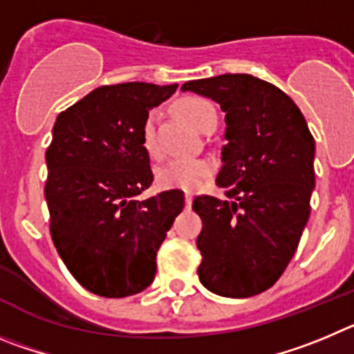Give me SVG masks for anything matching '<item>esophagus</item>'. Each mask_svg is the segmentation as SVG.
Returning a JSON list of instances; mask_svg holds the SVG:
<instances>
[{
	"instance_id": "obj_1",
	"label": "esophagus",
	"mask_w": 354,
	"mask_h": 354,
	"mask_svg": "<svg viewBox=\"0 0 354 354\" xmlns=\"http://www.w3.org/2000/svg\"><path fill=\"white\" fill-rule=\"evenodd\" d=\"M192 201H194V196L192 194H185V205H187V208H190V206H192Z\"/></svg>"
}]
</instances>
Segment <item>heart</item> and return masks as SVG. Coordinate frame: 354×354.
Masks as SVG:
<instances>
[{
    "mask_svg": "<svg viewBox=\"0 0 354 354\" xmlns=\"http://www.w3.org/2000/svg\"><path fill=\"white\" fill-rule=\"evenodd\" d=\"M176 113L194 129L201 130L206 120L216 114L215 107L208 100L199 97L181 98L176 104ZM142 148L149 155L158 153L155 141V114H148L141 130ZM215 164L208 158H174L162 165L157 173V183L162 189H176L185 192H196L206 178L213 173Z\"/></svg>",
    "mask_w": 354,
    "mask_h": 354,
    "instance_id": "1",
    "label": "heart"
}]
</instances>
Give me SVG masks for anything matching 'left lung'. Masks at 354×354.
I'll use <instances>...</instances> for the list:
<instances>
[{
    "label": "left lung",
    "mask_w": 354,
    "mask_h": 354,
    "mask_svg": "<svg viewBox=\"0 0 354 354\" xmlns=\"http://www.w3.org/2000/svg\"><path fill=\"white\" fill-rule=\"evenodd\" d=\"M181 91L225 113L216 185L229 201L199 196L192 205L203 218L201 284L227 298L259 295L284 273L307 225L316 142L295 102L254 75L187 81Z\"/></svg>",
    "instance_id": "1"
}]
</instances>
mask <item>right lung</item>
Returning a JSON list of instances; mask_svg holds the SVG:
<instances>
[{"label":"right lung","mask_w":354,"mask_h":354,"mask_svg":"<svg viewBox=\"0 0 354 354\" xmlns=\"http://www.w3.org/2000/svg\"><path fill=\"white\" fill-rule=\"evenodd\" d=\"M178 84L100 86L63 111L47 148L50 236L68 272L90 292L125 298L157 273V250L181 213L183 192L139 199L153 181L141 130Z\"/></svg>","instance_id":"add662e5"}]
</instances>
